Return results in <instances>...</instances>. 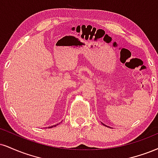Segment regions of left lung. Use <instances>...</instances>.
<instances>
[{"label": "left lung", "mask_w": 158, "mask_h": 158, "mask_svg": "<svg viewBox=\"0 0 158 158\" xmlns=\"http://www.w3.org/2000/svg\"><path fill=\"white\" fill-rule=\"evenodd\" d=\"M103 125H104V123H103ZM104 126H105V125H104ZM106 127H107V126H106Z\"/></svg>", "instance_id": "8db88e82"}]
</instances>
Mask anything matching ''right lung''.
<instances>
[{
    "label": "right lung",
    "instance_id": "1",
    "mask_svg": "<svg viewBox=\"0 0 158 158\" xmlns=\"http://www.w3.org/2000/svg\"><path fill=\"white\" fill-rule=\"evenodd\" d=\"M52 127H54V126H52ZM50 127V128H51V127ZM54 127H56V125H54Z\"/></svg>",
    "mask_w": 158,
    "mask_h": 158
}]
</instances>
